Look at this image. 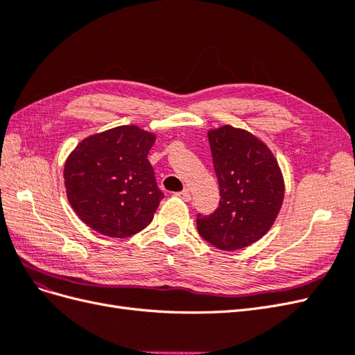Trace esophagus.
<instances>
[{"instance_id":"1","label":"esophagus","mask_w":355,"mask_h":355,"mask_svg":"<svg viewBox=\"0 0 355 355\" xmlns=\"http://www.w3.org/2000/svg\"><path fill=\"white\" fill-rule=\"evenodd\" d=\"M176 197L180 198V200H184V201H191V198H192L189 189H184L182 192H176Z\"/></svg>"}]
</instances>
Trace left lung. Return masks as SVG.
I'll list each match as a JSON object with an SVG mask.
<instances>
[{"label": "left lung", "instance_id": "8db88e82", "mask_svg": "<svg viewBox=\"0 0 355 355\" xmlns=\"http://www.w3.org/2000/svg\"><path fill=\"white\" fill-rule=\"evenodd\" d=\"M220 201L197 218L201 237L225 252L244 249L272 228L284 200V178L271 149L253 133L230 124L207 132Z\"/></svg>", "mask_w": 355, "mask_h": 355}]
</instances>
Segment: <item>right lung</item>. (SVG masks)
<instances>
[{"label":"right lung","mask_w":355,"mask_h":355,"mask_svg":"<svg viewBox=\"0 0 355 355\" xmlns=\"http://www.w3.org/2000/svg\"><path fill=\"white\" fill-rule=\"evenodd\" d=\"M155 139L132 124L92 135L75 146L63 178L71 207L87 227L125 239L151 223L164 198L146 158Z\"/></svg>","instance_id":"add662e5"}]
</instances>
